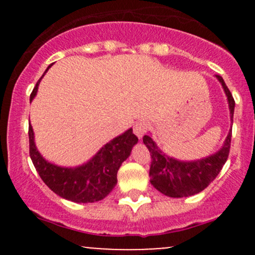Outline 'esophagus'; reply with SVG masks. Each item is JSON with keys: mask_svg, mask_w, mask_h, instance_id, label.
Returning a JSON list of instances; mask_svg holds the SVG:
<instances>
[{"mask_svg": "<svg viewBox=\"0 0 255 255\" xmlns=\"http://www.w3.org/2000/svg\"><path fill=\"white\" fill-rule=\"evenodd\" d=\"M147 127H148L147 122H145V121L136 122V124L134 125V128H133L134 134H135L137 137H141L145 134V131L147 130Z\"/></svg>", "mask_w": 255, "mask_h": 255, "instance_id": "34e87169", "label": "esophagus"}]
</instances>
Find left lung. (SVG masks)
<instances>
[{"label":"left lung","mask_w":255,"mask_h":255,"mask_svg":"<svg viewBox=\"0 0 255 255\" xmlns=\"http://www.w3.org/2000/svg\"><path fill=\"white\" fill-rule=\"evenodd\" d=\"M225 91L229 102L231 120L234 118L235 101L221 75H216ZM142 141L151 154V183L160 193L170 198H183L204 191L217 177L227 162L230 151L231 131L225 139L224 146L217 153L194 162H180L166 156L158 148L151 136L145 135Z\"/></svg>","instance_id":"obj_1"}]
</instances>
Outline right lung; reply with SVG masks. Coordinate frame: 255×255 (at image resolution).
Masks as SVG:
<instances>
[{
	"instance_id": "add662e5",
	"label": "right lung",
	"mask_w": 255,
	"mask_h": 255,
	"mask_svg": "<svg viewBox=\"0 0 255 255\" xmlns=\"http://www.w3.org/2000/svg\"><path fill=\"white\" fill-rule=\"evenodd\" d=\"M40 79L32 91L30 101L36 96ZM28 141L32 163L43 182L61 198L85 204L102 200L113 191L118 182L120 166L130 154L137 137L130 128L104 145L89 163L78 168H61L46 162L34 145L31 125L28 126Z\"/></svg>"
}]
</instances>
